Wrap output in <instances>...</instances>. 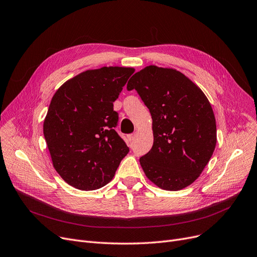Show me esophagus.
<instances>
[{
	"mask_svg": "<svg viewBox=\"0 0 257 257\" xmlns=\"http://www.w3.org/2000/svg\"><path fill=\"white\" fill-rule=\"evenodd\" d=\"M135 138H136V134H131L130 136H128V139H130V141H134L135 140Z\"/></svg>",
	"mask_w": 257,
	"mask_h": 257,
	"instance_id": "esophagus-1",
	"label": "esophagus"
}]
</instances>
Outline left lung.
I'll list each match as a JSON object with an SVG mask.
<instances>
[{
    "label": "left lung",
    "instance_id": "8db88e82",
    "mask_svg": "<svg viewBox=\"0 0 257 257\" xmlns=\"http://www.w3.org/2000/svg\"><path fill=\"white\" fill-rule=\"evenodd\" d=\"M126 88L137 91L153 119V147L139 159L147 177L167 191L190 186L216 146L209 100L180 71L155 65L136 73Z\"/></svg>",
    "mask_w": 257,
    "mask_h": 257
}]
</instances>
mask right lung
Segmentation results:
<instances>
[{"label":"right lung","instance_id":"obj_1","mask_svg":"<svg viewBox=\"0 0 257 257\" xmlns=\"http://www.w3.org/2000/svg\"><path fill=\"white\" fill-rule=\"evenodd\" d=\"M131 67L86 70L66 81L54 95L43 133L54 168L71 187L96 190L109 182L130 152L115 131L114 102Z\"/></svg>","mask_w":257,"mask_h":257}]
</instances>
